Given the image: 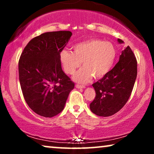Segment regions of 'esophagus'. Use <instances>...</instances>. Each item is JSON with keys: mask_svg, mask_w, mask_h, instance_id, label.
I'll return each mask as SVG.
<instances>
[{"mask_svg": "<svg viewBox=\"0 0 154 154\" xmlns=\"http://www.w3.org/2000/svg\"><path fill=\"white\" fill-rule=\"evenodd\" d=\"M75 88H78V89H83V88H85V87L84 85H75Z\"/></svg>", "mask_w": 154, "mask_h": 154, "instance_id": "1", "label": "esophagus"}]
</instances>
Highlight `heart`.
<instances>
[{"label":"heart","mask_w":154,"mask_h":154,"mask_svg":"<svg viewBox=\"0 0 154 154\" xmlns=\"http://www.w3.org/2000/svg\"><path fill=\"white\" fill-rule=\"evenodd\" d=\"M73 52L63 50L60 53V61L67 74H73L83 62L84 66L75 73V81L86 83L92 77L101 79L108 73L115 62L116 50L111 42L90 38L73 46Z\"/></svg>","instance_id":"b5f03b06"}]
</instances>
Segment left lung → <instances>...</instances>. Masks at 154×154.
<instances>
[{
	"label": "left lung",
	"mask_w": 154,
	"mask_h": 154,
	"mask_svg": "<svg viewBox=\"0 0 154 154\" xmlns=\"http://www.w3.org/2000/svg\"><path fill=\"white\" fill-rule=\"evenodd\" d=\"M119 43L124 42L118 39ZM137 74V63L129 46L121 52L115 66L102 78L92 84L96 96L90 104L92 113L107 117L115 114L125 106L133 89Z\"/></svg>",
	"instance_id": "8db88e82"
}]
</instances>
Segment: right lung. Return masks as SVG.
Wrapping results in <instances>:
<instances>
[{"instance_id":"add662e5","label":"right lung","mask_w":154,"mask_h":154,"mask_svg":"<svg viewBox=\"0 0 154 154\" xmlns=\"http://www.w3.org/2000/svg\"><path fill=\"white\" fill-rule=\"evenodd\" d=\"M72 33H42L31 40L19 61V77L24 100L35 113L55 116L64 108L74 83L62 71L60 53Z\"/></svg>"}]
</instances>
